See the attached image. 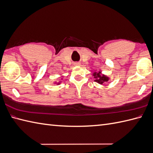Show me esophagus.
Masks as SVG:
<instances>
[{"instance_id":"esophagus-1","label":"esophagus","mask_w":153,"mask_h":153,"mask_svg":"<svg viewBox=\"0 0 153 153\" xmlns=\"http://www.w3.org/2000/svg\"><path fill=\"white\" fill-rule=\"evenodd\" d=\"M75 65L76 66H79L80 65V63L79 62H75Z\"/></svg>"}]
</instances>
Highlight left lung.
Masks as SVG:
<instances>
[{
  "instance_id": "obj_1",
  "label": "left lung",
  "mask_w": 153,
  "mask_h": 153,
  "mask_svg": "<svg viewBox=\"0 0 153 153\" xmlns=\"http://www.w3.org/2000/svg\"><path fill=\"white\" fill-rule=\"evenodd\" d=\"M93 76L94 78V81L100 84H103L104 82H107L109 80V77L105 75H102L101 72H94L93 74Z\"/></svg>"
}]
</instances>
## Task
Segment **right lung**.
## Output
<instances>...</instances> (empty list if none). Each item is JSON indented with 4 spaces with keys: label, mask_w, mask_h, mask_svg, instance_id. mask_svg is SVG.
Segmentation results:
<instances>
[{
    "label": "right lung",
    "mask_w": 153,
    "mask_h": 153,
    "mask_svg": "<svg viewBox=\"0 0 153 153\" xmlns=\"http://www.w3.org/2000/svg\"><path fill=\"white\" fill-rule=\"evenodd\" d=\"M58 84H60V83H58Z\"/></svg>",
    "instance_id": "obj_1"
}]
</instances>
